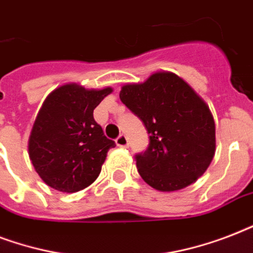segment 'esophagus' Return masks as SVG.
<instances>
[{
  "label": "esophagus",
  "instance_id": "obj_1",
  "mask_svg": "<svg viewBox=\"0 0 253 253\" xmlns=\"http://www.w3.org/2000/svg\"><path fill=\"white\" fill-rule=\"evenodd\" d=\"M115 143H117V146L118 147H122V148H126V147H128V139H127L126 135H119L118 138H117V140H115Z\"/></svg>",
  "mask_w": 253,
  "mask_h": 253
}]
</instances>
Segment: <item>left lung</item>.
I'll return each mask as SVG.
<instances>
[{
	"instance_id": "left-lung-1",
	"label": "left lung",
	"mask_w": 253,
	"mask_h": 253,
	"mask_svg": "<svg viewBox=\"0 0 253 253\" xmlns=\"http://www.w3.org/2000/svg\"><path fill=\"white\" fill-rule=\"evenodd\" d=\"M119 98L146 126L150 144L135 155L139 174L160 192L200 178L215 154V123L204 99L181 77L156 72L122 86Z\"/></svg>"
}]
</instances>
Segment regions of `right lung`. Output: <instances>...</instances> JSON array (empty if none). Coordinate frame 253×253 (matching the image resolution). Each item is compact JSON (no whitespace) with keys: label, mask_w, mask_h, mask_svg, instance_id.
I'll list each match as a JSON object with an SVG mask.
<instances>
[{"label":"right lung","mask_w":253,"mask_h":253,"mask_svg":"<svg viewBox=\"0 0 253 253\" xmlns=\"http://www.w3.org/2000/svg\"><path fill=\"white\" fill-rule=\"evenodd\" d=\"M111 91L65 84L47 95L30 134L29 156L48 186L75 193L98 177L115 142L103 135L93 110Z\"/></svg>","instance_id":"add662e5"}]
</instances>
